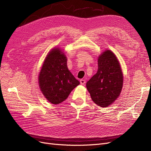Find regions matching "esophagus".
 Segmentation results:
<instances>
[{
  "mask_svg": "<svg viewBox=\"0 0 151 151\" xmlns=\"http://www.w3.org/2000/svg\"><path fill=\"white\" fill-rule=\"evenodd\" d=\"M80 83L81 85H84L86 83V81L84 79H81L80 80Z\"/></svg>",
  "mask_w": 151,
  "mask_h": 151,
  "instance_id": "obj_1",
  "label": "esophagus"
}]
</instances>
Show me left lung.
I'll return each mask as SVG.
<instances>
[{
	"label": "left lung",
	"instance_id": "obj_1",
	"mask_svg": "<svg viewBox=\"0 0 151 151\" xmlns=\"http://www.w3.org/2000/svg\"><path fill=\"white\" fill-rule=\"evenodd\" d=\"M98 69L89 81L86 88L95 104L108 107L120 96L123 84L120 63L110 50H106L98 58Z\"/></svg>",
	"mask_w": 151,
	"mask_h": 151
}]
</instances>
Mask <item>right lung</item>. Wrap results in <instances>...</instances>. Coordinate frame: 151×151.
Returning a JSON list of instances; mask_svg holds the SVG:
<instances>
[{
    "label": "right lung",
    "mask_w": 151,
    "mask_h": 151,
    "mask_svg": "<svg viewBox=\"0 0 151 151\" xmlns=\"http://www.w3.org/2000/svg\"><path fill=\"white\" fill-rule=\"evenodd\" d=\"M67 58L59 47L48 53L38 76V83L42 94L53 104L62 103L80 83L68 70Z\"/></svg>",
    "instance_id": "obj_1"
}]
</instances>
